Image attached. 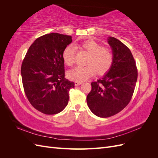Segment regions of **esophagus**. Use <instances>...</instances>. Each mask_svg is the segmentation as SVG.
<instances>
[{"label": "esophagus", "mask_w": 158, "mask_h": 158, "mask_svg": "<svg viewBox=\"0 0 158 158\" xmlns=\"http://www.w3.org/2000/svg\"><path fill=\"white\" fill-rule=\"evenodd\" d=\"M82 82H78V81H76V82H74V84H75L76 86H77V85H80V84H82Z\"/></svg>", "instance_id": "esophagus-1"}]
</instances>
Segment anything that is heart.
<instances>
[{"label": "heart", "mask_w": 158, "mask_h": 158, "mask_svg": "<svg viewBox=\"0 0 158 158\" xmlns=\"http://www.w3.org/2000/svg\"><path fill=\"white\" fill-rule=\"evenodd\" d=\"M80 48L88 52L89 56L86 61V66H77L69 71L68 77L73 80L82 82L92 77L98 73L99 76L106 74L113 64V52L107 47H102L98 43L92 40L85 41L80 46ZM76 48L69 45L64 49L63 59L64 63L69 66L75 62Z\"/></svg>", "instance_id": "obj_1"}]
</instances>
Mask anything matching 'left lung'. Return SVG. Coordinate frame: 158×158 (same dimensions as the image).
Returning a JSON list of instances; mask_svg holds the SVG:
<instances>
[{
    "label": "left lung",
    "instance_id": "obj_1",
    "mask_svg": "<svg viewBox=\"0 0 158 158\" xmlns=\"http://www.w3.org/2000/svg\"><path fill=\"white\" fill-rule=\"evenodd\" d=\"M114 61L112 67L102 79L92 82L87 96L89 109L95 115L106 118L114 115L131 102L138 77L136 62L125 44L109 37Z\"/></svg>",
    "mask_w": 158,
    "mask_h": 158
}]
</instances>
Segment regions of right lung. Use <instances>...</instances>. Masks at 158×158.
<instances>
[{
    "label": "right lung",
    "mask_w": 158,
    "mask_h": 158,
    "mask_svg": "<svg viewBox=\"0 0 158 158\" xmlns=\"http://www.w3.org/2000/svg\"><path fill=\"white\" fill-rule=\"evenodd\" d=\"M72 37L57 33L38 37L27 50L21 66L23 89L31 106L45 114L67 106L74 82L64 78L63 53Z\"/></svg>",
    "instance_id": "add662e5"
}]
</instances>
